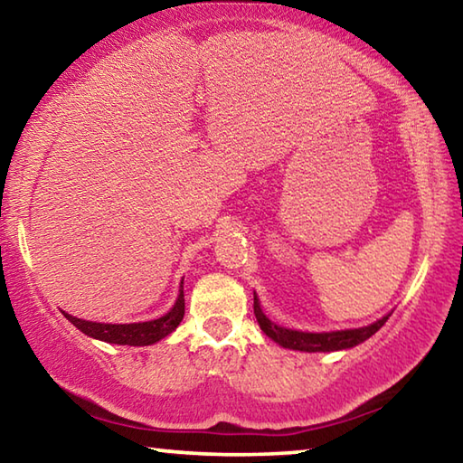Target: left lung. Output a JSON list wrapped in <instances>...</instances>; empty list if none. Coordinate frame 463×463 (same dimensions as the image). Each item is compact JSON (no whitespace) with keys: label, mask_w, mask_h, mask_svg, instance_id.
I'll list each match as a JSON object with an SVG mask.
<instances>
[{"label":"left lung","mask_w":463,"mask_h":463,"mask_svg":"<svg viewBox=\"0 0 463 463\" xmlns=\"http://www.w3.org/2000/svg\"><path fill=\"white\" fill-rule=\"evenodd\" d=\"M253 310H255V318L260 323L261 331L279 343L281 347L286 349H298V351H308V354H315V351H339V349H349L355 347V345L364 343L365 339H370L373 333H378L380 328L386 323L388 317L380 318L378 323H373L370 326H362V328H351V331H335V333H300V331H289V328L278 326L276 323L263 315L260 300L257 296L253 298Z\"/></svg>","instance_id":"left-lung-1"}]
</instances>
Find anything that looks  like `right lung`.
I'll use <instances>...</instances> for the list:
<instances>
[{
  "label": "right lung",
  "mask_w": 463,
  "mask_h": 463,
  "mask_svg": "<svg viewBox=\"0 0 463 463\" xmlns=\"http://www.w3.org/2000/svg\"><path fill=\"white\" fill-rule=\"evenodd\" d=\"M184 284V281H182ZM185 312V298L184 289H179L175 307L171 308L165 317L148 320V323H135V325H104V323H91V320H81L71 317L65 312V318L73 323L81 333L93 339L116 343V345H132V347H140V345H153L167 336L171 331H175L177 325L182 323Z\"/></svg>",
  "instance_id": "right-lung-1"
}]
</instances>
